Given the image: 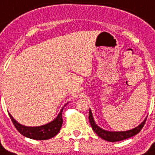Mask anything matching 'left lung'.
Returning a JSON list of instances; mask_svg holds the SVG:
<instances>
[{"label":"left lung","instance_id":"8db88e82","mask_svg":"<svg viewBox=\"0 0 155 155\" xmlns=\"http://www.w3.org/2000/svg\"><path fill=\"white\" fill-rule=\"evenodd\" d=\"M146 120L147 117L144 119V120L142 122L141 124H139L136 128H132V129L128 130V131H122V132H111V131H107V130L100 128L99 126L96 124L94 120L93 114H92L91 109L89 110V121L91 125L93 131L99 137L109 142L121 141V140L132 137V136H134L135 135H136V134H138L140 132V130L143 128L145 122H146Z\"/></svg>","mask_w":155,"mask_h":155}]
</instances>
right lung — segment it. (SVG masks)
<instances>
[{
	"label": "right lung",
	"instance_id": "1",
	"mask_svg": "<svg viewBox=\"0 0 155 155\" xmlns=\"http://www.w3.org/2000/svg\"><path fill=\"white\" fill-rule=\"evenodd\" d=\"M67 104H65L64 106ZM63 110L64 107H62L60 113L58 114V117L53 120L49 122L48 124H43V125L41 126H36V127H28V126L20 124L14 119L13 117L9 113L8 114L10 118H11L13 124L15 125V128L23 136H26L27 138H30V139H32V140H46L54 137L60 132V129L61 128L62 123H63V119H62V112H63Z\"/></svg>",
	"mask_w": 155,
	"mask_h": 155
}]
</instances>
